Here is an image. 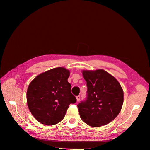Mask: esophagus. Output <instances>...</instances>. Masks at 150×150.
Listing matches in <instances>:
<instances>
[{
	"label": "esophagus",
	"mask_w": 150,
	"mask_h": 150,
	"mask_svg": "<svg viewBox=\"0 0 150 150\" xmlns=\"http://www.w3.org/2000/svg\"><path fill=\"white\" fill-rule=\"evenodd\" d=\"M76 99H77V102H78L80 101V99H81V96H79V95L77 96H76Z\"/></svg>",
	"instance_id": "34e87169"
}]
</instances>
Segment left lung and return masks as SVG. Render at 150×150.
I'll use <instances>...</instances> for the list:
<instances>
[{"mask_svg":"<svg viewBox=\"0 0 150 150\" xmlns=\"http://www.w3.org/2000/svg\"><path fill=\"white\" fill-rule=\"evenodd\" d=\"M86 82V99L77 105L81 119L90 126L105 125L119 114L124 91L117 79L103 69L83 70Z\"/></svg>","mask_w":150,"mask_h":150,"instance_id":"1","label":"left lung"}]
</instances>
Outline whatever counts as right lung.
I'll return each instance as SVG.
<instances>
[{
	"label": "right lung",
	"mask_w": 150,
	"mask_h": 150,
	"mask_svg": "<svg viewBox=\"0 0 150 150\" xmlns=\"http://www.w3.org/2000/svg\"><path fill=\"white\" fill-rule=\"evenodd\" d=\"M69 70L58 67L42 73L30 83L26 100L32 115L44 125H53L62 120L69 104L76 102L68 82Z\"/></svg>",
	"instance_id": "right-lung-1"
}]
</instances>
